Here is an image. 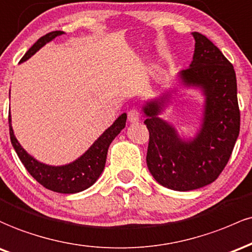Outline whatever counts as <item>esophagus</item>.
<instances>
[{
    "label": "esophagus",
    "mask_w": 252,
    "mask_h": 252,
    "mask_svg": "<svg viewBox=\"0 0 252 252\" xmlns=\"http://www.w3.org/2000/svg\"><path fill=\"white\" fill-rule=\"evenodd\" d=\"M127 119H128V123H131V124L138 123L140 119L139 112H138L137 109H131V111L128 112V114H127Z\"/></svg>",
    "instance_id": "34e87169"
}]
</instances>
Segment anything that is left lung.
Listing matches in <instances>:
<instances>
[{"label":"left lung","instance_id":"1","mask_svg":"<svg viewBox=\"0 0 252 252\" xmlns=\"http://www.w3.org/2000/svg\"><path fill=\"white\" fill-rule=\"evenodd\" d=\"M193 61L179 72L185 88L201 90L205 102L201 125L193 138L181 137L171 124L159 118L176 89H169L143 106L150 140L146 163L163 187L189 191L218 179L230 159L239 134L240 113L233 65L210 39L191 33Z\"/></svg>","mask_w":252,"mask_h":252}]
</instances>
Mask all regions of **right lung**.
I'll return each instance as SVG.
<instances>
[{
  "label": "right lung",
  "instance_id": "1",
  "mask_svg": "<svg viewBox=\"0 0 252 252\" xmlns=\"http://www.w3.org/2000/svg\"><path fill=\"white\" fill-rule=\"evenodd\" d=\"M62 34H64V32L55 31V32H50L46 35L41 36L25 53L20 63L26 62L47 42L52 41L53 39ZM126 119V113L121 114L113 123V125L108 127L82 156L65 165H49V164L39 162L34 157L31 156L16 139L12 127V117L9 114L10 141H12L13 148L25 168L32 175L33 179L38 181L41 186L50 190L56 191V193L75 194L92 187L102 174L109 145L114 140V138L120 133L121 129L125 128Z\"/></svg>",
  "mask_w": 252,
  "mask_h": 252
}]
</instances>
